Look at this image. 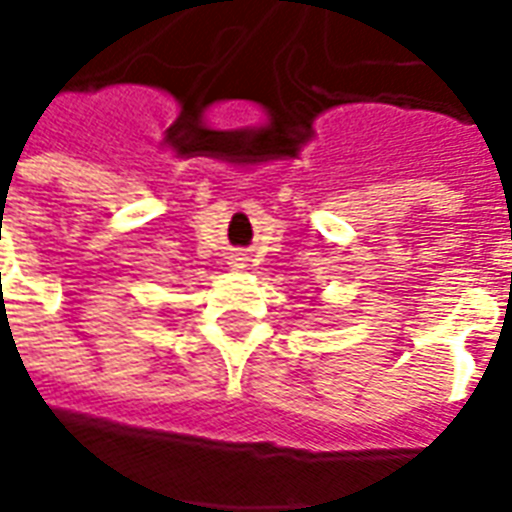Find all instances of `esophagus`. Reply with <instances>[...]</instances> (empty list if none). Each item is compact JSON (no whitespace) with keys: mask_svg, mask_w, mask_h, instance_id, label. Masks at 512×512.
Segmentation results:
<instances>
[{"mask_svg":"<svg viewBox=\"0 0 512 512\" xmlns=\"http://www.w3.org/2000/svg\"><path fill=\"white\" fill-rule=\"evenodd\" d=\"M233 266H235V268H244V266H246L244 257H233Z\"/></svg>","mask_w":512,"mask_h":512,"instance_id":"obj_1","label":"esophagus"}]
</instances>
